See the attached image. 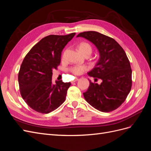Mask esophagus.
<instances>
[{"instance_id": "34e87169", "label": "esophagus", "mask_w": 151, "mask_h": 151, "mask_svg": "<svg viewBox=\"0 0 151 151\" xmlns=\"http://www.w3.org/2000/svg\"><path fill=\"white\" fill-rule=\"evenodd\" d=\"M78 81V79H76V80L72 81L71 82V83H76V81Z\"/></svg>"}]
</instances>
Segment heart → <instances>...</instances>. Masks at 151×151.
<instances>
[{"label": "heart", "instance_id": "heart-1", "mask_svg": "<svg viewBox=\"0 0 151 151\" xmlns=\"http://www.w3.org/2000/svg\"><path fill=\"white\" fill-rule=\"evenodd\" d=\"M78 50L79 52L83 54V55H90L92 53V47L91 45L87 42H81L79 43L78 46ZM88 70V68L86 66H74L71 67L69 70L70 72L75 76H79Z\"/></svg>", "mask_w": 151, "mask_h": 151}]
</instances>
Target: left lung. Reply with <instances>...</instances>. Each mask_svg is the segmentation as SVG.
I'll use <instances>...</instances> for the list:
<instances>
[{
	"mask_svg": "<svg viewBox=\"0 0 151 151\" xmlns=\"http://www.w3.org/2000/svg\"><path fill=\"white\" fill-rule=\"evenodd\" d=\"M77 37H83L98 48L99 59L93 69L88 73L95 81L83 93L86 101L102 112H110L125 101L132 88V69L124 50L113 38L96 31H85Z\"/></svg>",
	"mask_w": 151,
	"mask_h": 151,
	"instance_id": "obj_1",
	"label": "left lung"
}]
</instances>
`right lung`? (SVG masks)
<instances>
[{
    "label": "right lung",
    "mask_w": 151,
    "mask_h": 151,
    "mask_svg": "<svg viewBox=\"0 0 151 151\" xmlns=\"http://www.w3.org/2000/svg\"><path fill=\"white\" fill-rule=\"evenodd\" d=\"M76 33L51 35L41 40L26 54L18 74L20 93L33 110L48 113L65 101L70 83L52 84L53 70L60 63L61 52Z\"/></svg>",
    "instance_id": "1"
}]
</instances>
